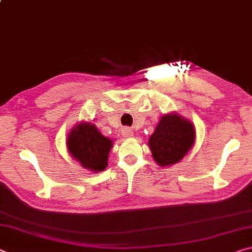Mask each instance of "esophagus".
Listing matches in <instances>:
<instances>
[{
  "mask_svg": "<svg viewBox=\"0 0 252 252\" xmlns=\"http://www.w3.org/2000/svg\"><path fill=\"white\" fill-rule=\"evenodd\" d=\"M122 135L125 136V138H131L132 135H133V132H132L131 129H129V127H125V129L122 130Z\"/></svg>",
  "mask_w": 252,
  "mask_h": 252,
  "instance_id": "obj_1",
  "label": "esophagus"
}]
</instances>
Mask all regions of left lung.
I'll use <instances>...</instances> for the list:
<instances>
[{
	"label": "left lung",
	"mask_w": 252,
	"mask_h": 252,
	"mask_svg": "<svg viewBox=\"0 0 252 252\" xmlns=\"http://www.w3.org/2000/svg\"><path fill=\"white\" fill-rule=\"evenodd\" d=\"M195 140V130L189 120L170 113L162 116L149 139L153 159L160 167H170L181 161Z\"/></svg>",
	"instance_id": "1"
}]
</instances>
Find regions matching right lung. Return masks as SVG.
I'll list each match as a JSON object with an SVG mask.
<instances>
[{
  "mask_svg": "<svg viewBox=\"0 0 252 252\" xmlns=\"http://www.w3.org/2000/svg\"><path fill=\"white\" fill-rule=\"evenodd\" d=\"M112 146V140L102 135L90 122L76 125L70 131L66 140L71 157L92 172L103 171L108 167L109 152Z\"/></svg>",
  "mask_w": 252,
  "mask_h": 252,
  "instance_id": "add662e5",
  "label": "right lung"
}]
</instances>
